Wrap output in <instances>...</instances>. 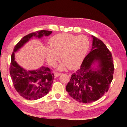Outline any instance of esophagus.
<instances>
[{
	"label": "esophagus",
	"mask_w": 127,
	"mask_h": 127,
	"mask_svg": "<svg viewBox=\"0 0 127 127\" xmlns=\"http://www.w3.org/2000/svg\"><path fill=\"white\" fill-rule=\"evenodd\" d=\"M61 74V73H59V72H56L55 73V76H56V77H59Z\"/></svg>",
	"instance_id": "obj_1"
}]
</instances>
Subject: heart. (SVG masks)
<instances>
[{
	"instance_id": "obj_1",
	"label": "heart",
	"mask_w": 127,
	"mask_h": 127,
	"mask_svg": "<svg viewBox=\"0 0 127 127\" xmlns=\"http://www.w3.org/2000/svg\"><path fill=\"white\" fill-rule=\"evenodd\" d=\"M50 47L45 48V58L51 66H54L60 58L63 61L59 67L64 69L78 67L81 64L90 47V42L84 35L75 36L62 33L53 36L49 41Z\"/></svg>"
}]
</instances>
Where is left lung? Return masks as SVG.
<instances>
[{
    "instance_id": "left-lung-1",
    "label": "left lung",
    "mask_w": 127,
    "mask_h": 127,
    "mask_svg": "<svg viewBox=\"0 0 127 127\" xmlns=\"http://www.w3.org/2000/svg\"><path fill=\"white\" fill-rule=\"evenodd\" d=\"M93 37L91 51L85 57L80 68L71 76L66 91L71 97L80 103L97 101L108 91L114 72L112 54L103 42ZM98 63L96 68L91 66Z\"/></svg>"
}]
</instances>
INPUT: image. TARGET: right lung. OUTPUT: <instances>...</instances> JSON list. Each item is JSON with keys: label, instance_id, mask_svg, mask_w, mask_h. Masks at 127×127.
Masks as SVG:
<instances>
[{"label": "right lung", "instance_id": "obj_1", "mask_svg": "<svg viewBox=\"0 0 127 127\" xmlns=\"http://www.w3.org/2000/svg\"><path fill=\"white\" fill-rule=\"evenodd\" d=\"M52 31H37L24 36L15 46L11 56L9 72L15 90L21 96L28 100H36L46 95L50 91L55 76L50 69L44 66L35 70H26L15 60V52L33 36L41 38L49 36Z\"/></svg>", "mask_w": 127, "mask_h": 127}]
</instances>
